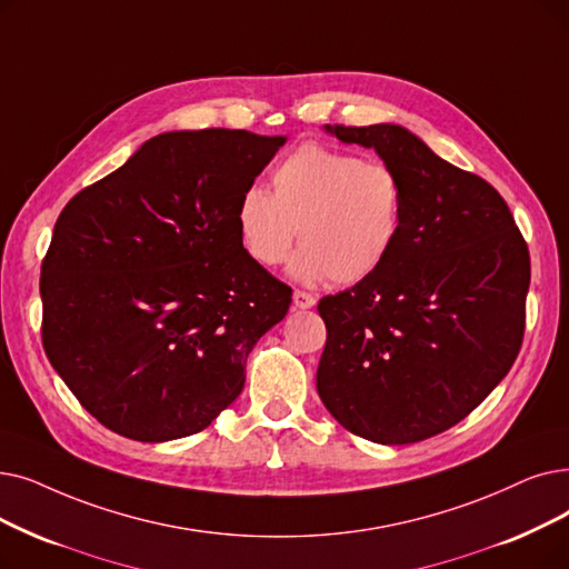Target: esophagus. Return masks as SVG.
<instances>
[{"mask_svg": "<svg viewBox=\"0 0 569 569\" xmlns=\"http://www.w3.org/2000/svg\"><path fill=\"white\" fill-rule=\"evenodd\" d=\"M292 305L298 309H311L316 305V298L307 290H295L292 292Z\"/></svg>", "mask_w": 569, "mask_h": 569, "instance_id": "esophagus-1", "label": "esophagus"}]
</instances>
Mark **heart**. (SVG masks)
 <instances>
[{
    "label": "heart",
    "mask_w": 569,
    "mask_h": 569,
    "mask_svg": "<svg viewBox=\"0 0 569 569\" xmlns=\"http://www.w3.org/2000/svg\"><path fill=\"white\" fill-rule=\"evenodd\" d=\"M405 202V181L388 162L302 143L271 169V192L243 188L234 220L246 256L260 267L281 264L300 228L292 274L351 286L377 274L395 251Z\"/></svg>",
    "instance_id": "1"
}]
</instances>
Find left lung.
I'll use <instances>...</instances> for the list:
<instances>
[{"label":"left lung","mask_w":569,"mask_h":569,"mask_svg":"<svg viewBox=\"0 0 569 569\" xmlns=\"http://www.w3.org/2000/svg\"><path fill=\"white\" fill-rule=\"evenodd\" d=\"M405 181V228L383 267L326 295L316 388L337 421L377 443L460 423L511 369L526 332L530 251L502 194L400 126H328Z\"/></svg>","instance_id":"left-lung-1"}]
</instances>
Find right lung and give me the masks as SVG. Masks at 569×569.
<instances>
[{
  "mask_svg": "<svg viewBox=\"0 0 569 569\" xmlns=\"http://www.w3.org/2000/svg\"><path fill=\"white\" fill-rule=\"evenodd\" d=\"M283 137L148 139L67 202L41 262L43 351L116 435L169 441L237 400L292 290L246 256L234 209Z\"/></svg>",
  "mask_w": 569,
  "mask_h": 569,
  "instance_id": "1",
  "label": "right lung"
}]
</instances>
